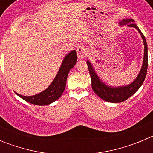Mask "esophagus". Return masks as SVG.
Returning <instances> with one entry per match:
<instances>
[{
  "mask_svg": "<svg viewBox=\"0 0 153 153\" xmlns=\"http://www.w3.org/2000/svg\"><path fill=\"white\" fill-rule=\"evenodd\" d=\"M76 52H77L78 59L82 60V59H83L86 56V53H87V50H86V48L84 46H79V47H77Z\"/></svg>",
  "mask_w": 153,
  "mask_h": 153,
  "instance_id": "1",
  "label": "esophagus"
}]
</instances>
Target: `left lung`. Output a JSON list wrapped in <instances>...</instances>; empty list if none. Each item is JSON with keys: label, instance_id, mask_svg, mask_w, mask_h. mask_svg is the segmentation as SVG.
Masks as SVG:
<instances>
[{"label": "left lung", "instance_id": "left-lung-1", "mask_svg": "<svg viewBox=\"0 0 153 153\" xmlns=\"http://www.w3.org/2000/svg\"><path fill=\"white\" fill-rule=\"evenodd\" d=\"M119 24L121 26H123L124 24H127L128 27L136 28L139 31V33L143 38V44H144V56H143V62L141 70H140V73H139L136 79H134V81L129 85L117 86H117H108L106 83H103L96 73L92 63L89 60L86 61L87 66H88L89 72H90V76H91L93 90L102 100L109 102H123V101L126 100L128 98H129L131 96L133 95L140 89V87L145 80L147 73V68H148V47H147V43L144 35L143 34L141 30L139 29V27L135 24L134 21L132 19H124V20L120 21Z\"/></svg>", "mask_w": 153, "mask_h": 153}]
</instances>
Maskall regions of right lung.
Here are the masks:
<instances>
[{
    "label": "right lung",
    "instance_id": "add662e5",
    "mask_svg": "<svg viewBox=\"0 0 153 153\" xmlns=\"http://www.w3.org/2000/svg\"><path fill=\"white\" fill-rule=\"evenodd\" d=\"M76 61H77L76 51L74 50L65 56L60 70L55 76L54 79L45 90L38 94L30 96V97L22 96L16 92L15 93L27 102L37 106H45L52 103L61 97L62 93H63L66 87L69 72L75 66Z\"/></svg>",
    "mask_w": 153,
    "mask_h": 153
}]
</instances>
